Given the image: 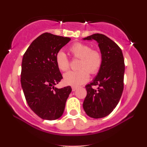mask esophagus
<instances>
[{
    "label": "esophagus",
    "instance_id": "obj_1",
    "mask_svg": "<svg viewBox=\"0 0 147 147\" xmlns=\"http://www.w3.org/2000/svg\"><path fill=\"white\" fill-rule=\"evenodd\" d=\"M77 88H78V86H72V91H75L77 89Z\"/></svg>",
    "mask_w": 147,
    "mask_h": 147
}]
</instances>
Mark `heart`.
<instances>
[{
  "label": "heart",
  "instance_id": "1",
  "mask_svg": "<svg viewBox=\"0 0 147 147\" xmlns=\"http://www.w3.org/2000/svg\"><path fill=\"white\" fill-rule=\"evenodd\" d=\"M72 57L80 59L78 63L79 70L69 71L63 76L64 82L68 85L78 86L86 82L91 75L98 73L103 63L102 52L97 49H92L86 43L76 42L69 48ZM56 63L61 71H67L70 68V61L63 52L57 54Z\"/></svg>",
  "mask_w": 147,
  "mask_h": 147
}]
</instances>
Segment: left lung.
Here are the masks:
<instances>
[{"label": "left lung", "mask_w": 147, "mask_h": 147, "mask_svg": "<svg viewBox=\"0 0 147 147\" xmlns=\"http://www.w3.org/2000/svg\"><path fill=\"white\" fill-rule=\"evenodd\" d=\"M84 40L94 39L99 43L103 63L93 82L86 86L87 95L83 107L89 117L98 119L109 115L119 102L124 90V65L122 50L102 34H94ZM98 87L97 89L94 88Z\"/></svg>", "instance_id": "obj_1"}]
</instances>
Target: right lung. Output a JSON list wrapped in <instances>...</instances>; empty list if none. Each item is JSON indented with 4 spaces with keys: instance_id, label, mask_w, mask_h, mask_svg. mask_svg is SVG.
Segmentation results:
<instances>
[{
    "instance_id": "obj_1",
    "label": "right lung",
    "mask_w": 147,
    "mask_h": 147,
    "mask_svg": "<svg viewBox=\"0 0 147 147\" xmlns=\"http://www.w3.org/2000/svg\"><path fill=\"white\" fill-rule=\"evenodd\" d=\"M70 38L45 32L38 36L23 55L21 82L28 106L39 117L55 120L63 113L70 86L54 87L63 79L57 54Z\"/></svg>"
}]
</instances>
